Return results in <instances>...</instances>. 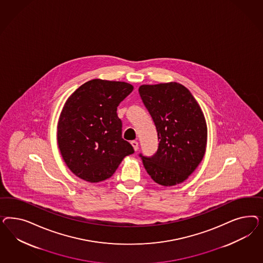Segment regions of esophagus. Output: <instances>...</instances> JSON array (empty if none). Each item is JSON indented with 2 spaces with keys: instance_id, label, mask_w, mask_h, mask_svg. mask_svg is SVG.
<instances>
[{
  "instance_id": "obj_1",
  "label": "esophagus",
  "mask_w": 263,
  "mask_h": 263,
  "mask_svg": "<svg viewBox=\"0 0 263 263\" xmlns=\"http://www.w3.org/2000/svg\"><path fill=\"white\" fill-rule=\"evenodd\" d=\"M131 144H132V146H133L134 151H135V152H138V149H139V143H138L137 141H132V142H131Z\"/></svg>"
}]
</instances>
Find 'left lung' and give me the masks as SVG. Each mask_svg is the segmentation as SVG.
<instances>
[{"mask_svg": "<svg viewBox=\"0 0 263 263\" xmlns=\"http://www.w3.org/2000/svg\"><path fill=\"white\" fill-rule=\"evenodd\" d=\"M139 92L154 120L160 141L152 158L143 157V166L159 185L182 183L205 154L203 111L190 90L176 82L142 85Z\"/></svg>", "mask_w": 263, "mask_h": 263, "instance_id": "left-lung-1", "label": "left lung"}]
</instances>
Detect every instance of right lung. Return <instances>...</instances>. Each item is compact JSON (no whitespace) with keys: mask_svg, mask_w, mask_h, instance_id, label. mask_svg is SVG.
I'll return each instance as SVG.
<instances>
[{"mask_svg":"<svg viewBox=\"0 0 263 263\" xmlns=\"http://www.w3.org/2000/svg\"><path fill=\"white\" fill-rule=\"evenodd\" d=\"M134 87L118 81L93 79L80 86L61 111L57 141L66 166L90 183L110 178L121 161L134 152L121 137L119 104Z\"/></svg>","mask_w":263,"mask_h":263,"instance_id":"add662e5","label":"right lung"}]
</instances>
